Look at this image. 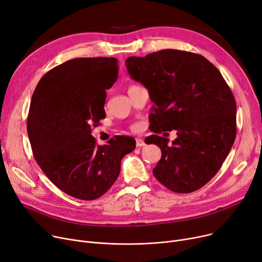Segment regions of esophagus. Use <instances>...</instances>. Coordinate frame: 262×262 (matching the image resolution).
I'll return each instance as SVG.
<instances>
[{
  "label": "esophagus",
  "instance_id": "34e87169",
  "mask_svg": "<svg viewBox=\"0 0 262 262\" xmlns=\"http://www.w3.org/2000/svg\"><path fill=\"white\" fill-rule=\"evenodd\" d=\"M136 145H137V147H142V146L145 145V143L141 138H137L136 139Z\"/></svg>",
  "mask_w": 262,
  "mask_h": 262
}]
</instances>
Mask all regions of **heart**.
Here are the masks:
<instances>
[{
    "label": "heart",
    "mask_w": 262,
    "mask_h": 262,
    "mask_svg": "<svg viewBox=\"0 0 262 262\" xmlns=\"http://www.w3.org/2000/svg\"><path fill=\"white\" fill-rule=\"evenodd\" d=\"M133 128L137 129V128H138V125H137V124H135V125H133Z\"/></svg>",
    "instance_id": "b5f03b06"
}]
</instances>
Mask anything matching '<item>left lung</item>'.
I'll return each instance as SVG.
<instances>
[{
  "mask_svg": "<svg viewBox=\"0 0 262 262\" xmlns=\"http://www.w3.org/2000/svg\"><path fill=\"white\" fill-rule=\"evenodd\" d=\"M125 66L155 103L150 130L176 129L171 145L157 135L145 139L161 149L154 176L177 193L202 188L222 167L236 138V101L222 74L202 55L178 50L132 56Z\"/></svg>",
  "mask_w": 262,
  "mask_h": 262,
  "instance_id": "obj_1",
  "label": "left lung"
}]
</instances>
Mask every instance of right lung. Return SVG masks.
<instances>
[{"mask_svg":"<svg viewBox=\"0 0 262 262\" xmlns=\"http://www.w3.org/2000/svg\"><path fill=\"white\" fill-rule=\"evenodd\" d=\"M114 57L74 58L53 68L33 93L27 134L34 157L49 180L82 201L99 199L114 185L121 160L136 147L116 136L96 145L91 124L105 118L106 90L118 78Z\"/></svg>","mask_w":262,"mask_h":262,"instance_id":"right-lung-1","label":"right lung"}]
</instances>
